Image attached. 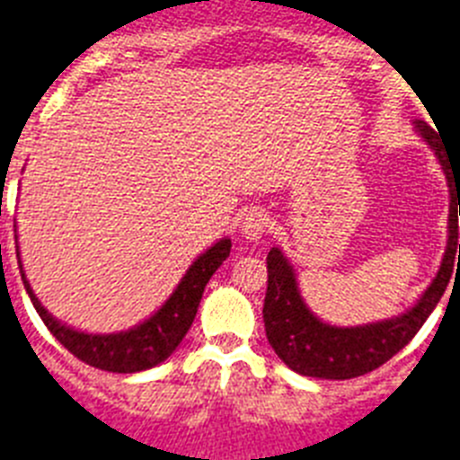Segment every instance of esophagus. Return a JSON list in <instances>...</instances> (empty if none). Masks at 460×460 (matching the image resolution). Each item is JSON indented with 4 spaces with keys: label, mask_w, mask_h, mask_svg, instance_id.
Here are the masks:
<instances>
[{
    "label": "esophagus",
    "mask_w": 460,
    "mask_h": 460,
    "mask_svg": "<svg viewBox=\"0 0 460 460\" xmlns=\"http://www.w3.org/2000/svg\"><path fill=\"white\" fill-rule=\"evenodd\" d=\"M267 226H269V217L262 210L245 212L241 219V234L248 238V241H260V238L267 234Z\"/></svg>",
    "instance_id": "esophagus-1"
}]
</instances>
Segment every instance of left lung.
I'll return each instance as SVG.
<instances>
[{"label":"left lung","mask_w":460,"mask_h":460,"mask_svg":"<svg viewBox=\"0 0 460 460\" xmlns=\"http://www.w3.org/2000/svg\"><path fill=\"white\" fill-rule=\"evenodd\" d=\"M416 132L435 151L447 184H449V238L439 271L432 279L420 300L404 314L392 316L364 326H331L307 307L302 297L295 269L281 248H271L267 255V297H264V331L269 345L279 359L300 376L323 380H347L364 376L390 361L399 349L411 342L425 319L442 300L454 271L460 269L458 215H460V167L447 163L437 132L428 122H413ZM459 257L456 258V255Z\"/></svg>","instance_id":"1"}]
</instances>
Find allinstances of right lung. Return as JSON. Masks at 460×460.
<instances>
[{"label":"right lung","mask_w":460,"mask_h":460,"mask_svg":"<svg viewBox=\"0 0 460 460\" xmlns=\"http://www.w3.org/2000/svg\"><path fill=\"white\" fill-rule=\"evenodd\" d=\"M231 241L222 238L212 248H208L203 255L198 257L191 267L186 269L184 279L179 281L174 293L165 300V305L141 321L139 326L120 331V333H84V331H75L66 326L58 319L49 314L42 307V302L37 300V295L30 288L28 279L23 274V264H21V252H16L18 267H21V279L28 290L30 300L35 305L37 314L42 316L44 326L51 331L58 342H61L70 354L84 364L101 368V371L111 373H139L146 368L163 364L179 342L189 333L193 319H196L198 305L203 297V290L210 281V276L222 267V262L229 257Z\"/></svg>","instance_id":"add662e5"}]
</instances>
